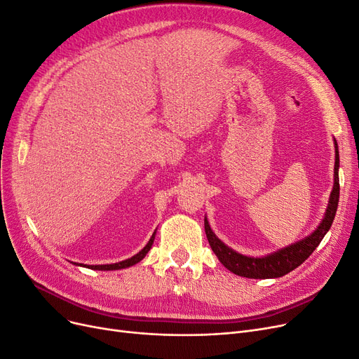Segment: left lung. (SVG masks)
<instances>
[{
    "label": "left lung",
    "instance_id": "8db88e82",
    "mask_svg": "<svg viewBox=\"0 0 359 359\" xmlns=\"http://www.w3.org/2000/svg\"><path fill=\"white\" fill-rule=\"evenodd\" d=\"M340 195V184H339V148L336 143V164H334V187L330 195V203L325 211V216L316 231H313L304 240L291 244L283 250H278L276 253H272L266 257H248L236 253L228 245H224L219 238L211 231L207 219H204V228L208 244L215 255L220 260L224 268L233 272L235 275L255 278V280H264V278H280L287 275L288 272L294 271L297 266L306 260L313 250L320 245L324 235L331 228V223L334 220L337 204Z\"/></svg>",
    "mask_w": 359,
    "mask_h": 359
}]
</instances>
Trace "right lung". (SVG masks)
I'll use <instances>...</instances> for the list:
<instances>
[{"mask_svg":"<svg viewBox=\"0 0 359 359\" xmlns=\"http://www.w3.org/2000/svg\"><path fill=\"white\" fill-rule=\"evenodd\" d=\"M154 240H155V232H154L152 238L149 240V243L144 245V248L142 251H139L136 256H133V257H130L127 260L118 262V263H114V264H91V266H87V268L88 269H96V271H115V269H124V268L133 266V264L139 263L146 255H148V251L151 250V247L154 244ZM79 266H83V264H79Z\"/></svg>","mask_w":359,"mask_h":359,"instance_id":"add662e5","label":"right lung"}]
</instances>
